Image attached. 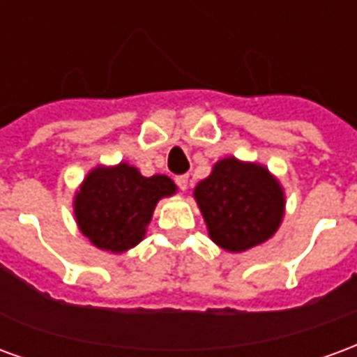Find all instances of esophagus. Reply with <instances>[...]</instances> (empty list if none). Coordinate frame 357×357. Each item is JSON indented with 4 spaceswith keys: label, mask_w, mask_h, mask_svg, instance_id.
I'll use <instances>...</instances> for the list:
<instances>
[{
    "label": "esophagus",
    "mask_w": 357,
    "mask_h": 357,
    "mask_svg": "<svg viewBox=\"0 0 357 357\" xmlns=\"http://www.w3.org/2000/svg\"><path fill=\"white\" fill-rule=\"evenodd\" d=\"M176 183H178L181 191H187V187H189V176H178Z\"/></svg>",
    "instance_id": "34e87169"
}]
</instances>
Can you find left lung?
Wrapping results in <instances>:
<instances>
[{"instance_id": "8db88e82", "label": "left lung", "mask_w": 357, "mask_h": 357, "mask_svg": "<svg viewBox=\"0 0 357 357\" xmlns=\"http://www.w3.org/2000/svg\"><path fill=\"white\" fill-rule=\"evenodd\" d=\"M208 237L227 252L269 241L284 216L281 181L260 162L225 156L193 189Z\"/></svg>"}]
</instances>
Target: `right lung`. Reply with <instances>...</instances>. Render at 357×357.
I'll return each instance as SVG.
<instances>
[{"label":"right lung","mask_w":357,"mask_h":357,"mask_svg":"<svg viewBox=\"0 0 357 357\" xmlns=\"http://www.w3.org/2000/svg\"><path fill=\"white\" fill-rule=\"evenodd\" d=\"M176 191V183L162 174L145 178L128 162L99 164L74 193V218L93 247L122 255L145 239L158 201Z\"/></svg>","instance_id":"right-lung-1"}]
</instances>
